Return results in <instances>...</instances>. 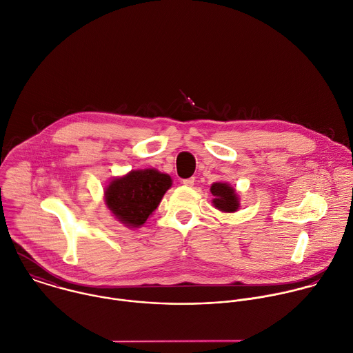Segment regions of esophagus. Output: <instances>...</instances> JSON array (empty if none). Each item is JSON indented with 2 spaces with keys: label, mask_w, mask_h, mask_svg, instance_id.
I'll return each mask as SVG.
<instances>
[{
  "label": "esophagus",
  "mask_w": 353,
  "mask_h": 353,
  "mask_svg": "<svg viewBox=\"0 0 353 353\" xmlns=\"http://www.w3.org/2000/svg\"><path fill=\"white\" fill-rule=\"evenodd\" d=\"M181 183H183L185 187H192V185H194V183H195V179H194V177H190V179H184Z\"/></svg>",
  "instance_id": "1"
}]
</instances>
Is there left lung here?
<instances>
[{
	"instance_id": "left-lung-1",
	"label": "left lung",
	"mask_w": 353,
	"mask_h": 353,
	"mask_svg": "<svg viewBox=\"0 0 353 353\" xmlns=\"http://www.w3.org/2000/svg\"><path fill=\"white\" fill-rule=\"evenodd\" d=\"M210 192L214 196L213 205L224 213H234L239 209V196L235 188L227 183H214L210 187Z\"/></svg>"
}]
</instances>
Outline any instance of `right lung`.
Returning <instances> with one entry per match:
<instances>
[{"instance_id":"obj_1","label":"right lung","mask_w":353,"mask_h":353,"mask_svg":"<svg viewBox=\"0 0 353 353\" xmlns=\"http://www.w3.org/2000/svg\"><path fill=\"white\" fill-rule=\"evenodd\" d=\"M170 187V176L157 169L132 170L110 181L104 191V201L118 221L126 227L139 228L158 208Z\"/></svg>"}]
</instances>
